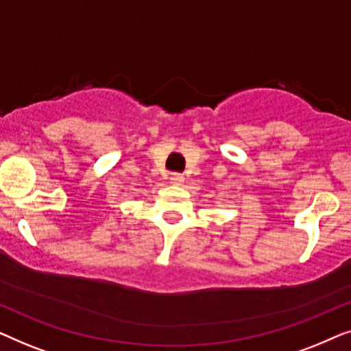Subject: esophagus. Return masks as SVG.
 <instances>
[{
	"mask_svg": "<svg viewBox=\"0 0 351 351\" xmlns=\"http://www.w3.org/2000/svg\"><path fill=\"white\" fill-rule=\"evenodd\" d=\"M169 182L172 185H182V182H184V176H182L180 172H174V174H171Z\"/></svg>",
	"mask_w": 351,
	"mask_h": 351,
	"instance_id": "obj_1",
	"label": "esophagus"
}]
</instances>
